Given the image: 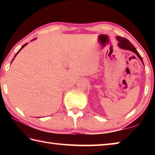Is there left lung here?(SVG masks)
I'll list each match as a JSON object with an SVG mask.
<instances>
[{
  "label": "left lung",
  "instance_id": "1",
  "mask_svg": "<svg viewBox=\"0 0 155 155\" xmlns=\"http://www.w3.org/2000/svg\"><path fill=\"white\" fill-rule=\"evenodd\" d=\"M117 40L119 41L118 46L120 47V48L128 50V51H132L133 52H135V53L137 54L139 58L140 59L141 62L143 63V60H142V58H141V57L140 56V54H139V52H137V50H136V48H135V46H133V44H131L130 41L127 40V39H126L124 38H122V37H120V36H117Z\"/></svg>",
  "mask_w": 155,
  "mask_h": 155
}]
</instances>
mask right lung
<instances>
[{"mask_svg":"<svg viewBox=\"0 0 155 155\" xmlns=\"http://www.w3.org/2000/svg\"><path fill=\"white\" fill-rule=\"evenodd\" d=\"M35 38H34V39H33V40H35ZM27 44H24V45H23V46H22V47H21V48H20V50H19V51H18V52H17V53H16V54H15V57H14V59H13V60H14V58H15V56H16V55H17V54H18V52H20V51H21V50H22V48H24V47H25V46H26V45H27ZM13 60H12V61H13Z\"/></svg>","mask_w":155,"mask_h":155,"instance_id":"obj_1","label":"right lung"}]
</instances>
